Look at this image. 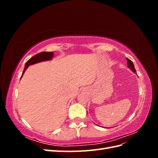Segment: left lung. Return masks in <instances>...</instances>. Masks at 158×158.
<instances>
[{"label": "left lung", "instance_id": "left-lung-1", "mask_svg": "<svg viewBox=\"0 0 158 158\" xmlns=\"http://www.w3.org/2000/svg\"><path fill=\"white\" fill-rule=\"evenodd\" d=\"M127 59V64L128 66V67L130 68L134 72V73H136V69L135 68V66H134V64L132 62L130 59H128V58Z\"/></svg>", "mask_w": 158, "mask_h": 158}]
</instances>
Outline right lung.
I'll list each match as a JSON object with an SVG mask.
<instances>
[{
	"instance_id": "right-lung-1",
	"label": "right lung",
	"mask_w": 158,
	"mask_h": 158,
	"mask_svg": "<svg viewBox=\"0 0 158 158\" xmlns=\"http://www.w3.org/2000/svg\"><path fill=\"white\" fill-rule=\"evenodd\" d=\"M53 55H54L53 52H44H44H41L38 54H36L34 56H33L31 59H30L26 62L24 69H23V71L22 74V76L23 74V73H25V71L27 69V68L30 65L35 64L37 63H39V62H41L44 60H51L52 59V57L53 56Z\"/></svg>"
}]
</instances>
